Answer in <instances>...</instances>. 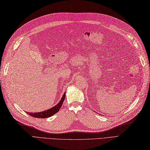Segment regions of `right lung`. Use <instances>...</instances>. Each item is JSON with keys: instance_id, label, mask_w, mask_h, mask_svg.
I'll return each mask as SVG.
<instances>
[{"instance_id": "right-lung-1", "label": "right lung", "mask_w": 150, "mask_h": 150, "mask_svg": "<svg viewBox=\"0 0 150 150\" xmlns=\"http://www.w3.org/2000/svg\"><path fill=\"white\" fill-rule=\"evenodd\" d=\"M65 96H66V92L64 93L60 101L59 102V103L57 104V105L47 110L42 111V112H26L28 113V115H30L31 116L34 117H38V118H47V117H51L54 115H55L56 113L60 110L61 107L62 106V104L63 102H64Z\"/></svg>"}]
</instances>
